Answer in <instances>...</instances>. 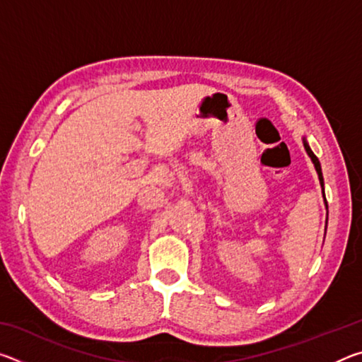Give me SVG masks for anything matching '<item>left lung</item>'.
<instances>
[{"label":"left lung","instance_id":"1","mask_svg":"<svg viewBox=\"0 0 362 362\" xmlns=\"http://www.w3.org/2000/svg\"><path fill=\"white\" fill-rule=\"evenodd\" d=\"M303 146H305L306 155H308V156L311 158V163L315 164V169H316V173H317V179H320L321 188H322V196H324V179H322V170H321V163H320V159H317L315 153L311 151L310 145H308V142H306V139H305V137H303ZM324 204H326V209H327V201H326V196H324ZM326 225H327V218H326Z\"/></svg>","mask_w":362,"mask_h":362}]
</instances>
